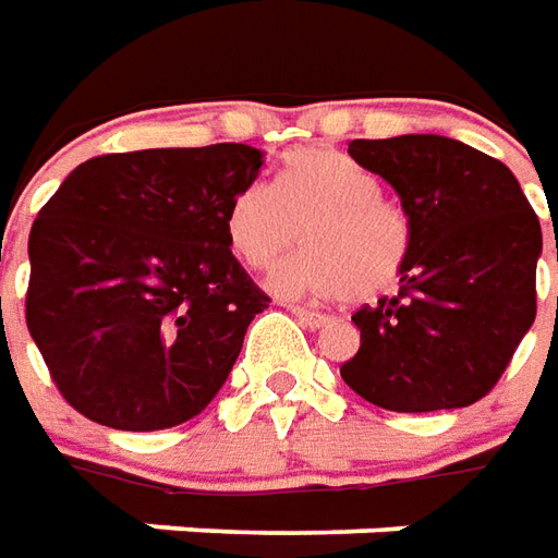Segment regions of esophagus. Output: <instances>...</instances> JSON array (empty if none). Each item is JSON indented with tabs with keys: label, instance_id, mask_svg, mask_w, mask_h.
<instances>
[{
	"label": "esophagus",
	"instance_id": "1",
	"mask_svg": "<svg viewBox=\"0 0 558 558\" xmlns=\"http://www.w3.org/2000/svg\"><path fill=\"white\" fill-rule=\"evenodd\" d=\"M288 312H291L294 318H300L303 324H310V327H322V324H327V315H322L318 310H310V306H288Z\"/></svg>",
	"mask_w": 558,
	"mask_h": 558
}]
</instances>
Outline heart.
Instances as JSON below:
<instances>
[{"label": "heart", "instance_id": "heart-1", "mask_svg": "<svg viewBox=\"0 0 558 558\" xmlns=\"http://www.w3.org/2000/svg\"><path fill=\"white\" fill-rule=\"evenodd\" d=\"M298 258L272 276L279 294H349L369 300L399 279L412 252V222L361 161L330 146H306L282 161L276 185L255 180L236 189L225 234L255 270H270L298 246Z\"/></svg>", "mask_w": 558, "mask_h": 558}]
</instances>
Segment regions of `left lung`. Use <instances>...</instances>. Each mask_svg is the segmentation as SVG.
I'll use <instances>...</instances> for the list:
<instances>
[{"instance_id": "obj_1", "label": "left lung", "mask_w": 558, "mask_h": 558, "mask_svg": "<svg viewBox=\"0 0 558 558\" xmlns=\"http://www.w3.org/2000/svg\"><path fill=\"white\" fill-rule=\"evenodd\" d=\"M349 156L399 195L412 252L397 298L351 315L361 349L339 375L387 412L472 405L535 322L538 216L499 159L453 137L351 141Z\"/></svg>"}]
</instances>
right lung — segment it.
<instances>
[{"instance_id": "add662e5", "label": "right lung", "mask_w": 558, "mask_h": 558, "mask_svg": "<svg viewBox=\"0 0 558 558\" xmlns=\"http://www.w3.org/2000/svg\"><path fill=\"white\" fill-rule=\"evenodd\" d=\"M260 165L246 144L108 153L41 207L26 327L71 409L153 433L219 393L270 303L225 234L228 201Z\"/></svg>"}]
</instances>
